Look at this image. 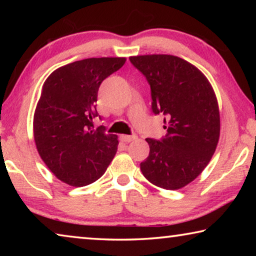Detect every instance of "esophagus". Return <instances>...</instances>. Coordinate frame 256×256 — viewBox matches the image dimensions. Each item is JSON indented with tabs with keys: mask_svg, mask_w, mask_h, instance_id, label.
<instances>
[{
	"mask_svg": "<svg viewBox=\"0 0 256 256\" xmlns=\"http://www.w3.org/2000/svg\"><path fill=\"white\" fill-rule=\"evenodd\" d=\"M120 141L123 142H131L133 140H136V136H125V134H122V136H120Z\"/></svg>",
	"mask_w": 256,
	"mask_h": 256,
	"instance_id": "34e87169",
	"label": "esophagus"
}]
</instances>
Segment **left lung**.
<instances>
[{
    "label": "left lung",
    "mask_w": 256,
    "mask_h": 256,
    "mask_svg": "<svg viewBox=\"0 0 256 256\" xmlns=\"http://www.w3.org/2000/svg\"><path fill=\"white\" fill-rule=\"evenodd\" d=\"M130 60L150 84L154 112L166 116V138H146L150 152L140 164L141 172L158 188L180 190L204 170L218 144L214 90L196 66L178 56L138 55Z\"/></svg>",
    "instance_id": "8db88e82"
}]
</instances>
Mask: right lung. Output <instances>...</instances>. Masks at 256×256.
Returning <instances> with one entry per match:
<instances>
[{
    "mask_svg": "<svg viewBox=\"0 0 256 256\" xmlns=\"http://www.w3.org/2000/svg\"><path fill=\"white\" fill-rule=\"evenodd\" d=\"M126 62L92 58L56 68L45 80L34 114V138L48 170L68 185L81 188L105 174L118 151L116 134L94 128L99 86Z\"/></svg>",
    "mask_w": 256,
    "mask_h": 256,
    "instance_id": "right-lung-1",
    "label": "right lung"
}]
</instances>
